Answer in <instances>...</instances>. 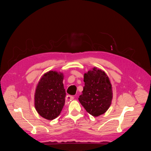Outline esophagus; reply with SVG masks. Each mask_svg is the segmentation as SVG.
Segmentation results:
<instances>
[{"label": "esophagus", "mask_w": 151, "mask_h": 151, "mask_svg": "<svg viewBox=\"0 0 151 151\" xmlns=\"http://www.w3.org/2000/svg\"><path fill=\"white\" fill-rule=\"evenodd\" d=\"M75 99V97H74L73 96H71V95H67L66 96V103H69V102L71 101L72 100H73V99Z\"/></svg>", "instance_id": "1"}]
</instances>
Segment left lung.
Here are the masks:
<instances>
[{
	"label": "left lung",
	"mask_w": 151,
	"mask_h": 151,
	"mask_svg": "<svg viewBox=\"0 0 151 151\" xmlns=\"http://www.w3.org/2000/svg\"><path fill=\"white\" fill-rule=\"evenodd\" d=\"M85 86L78 101L89 114L98 116L109 109L112 99L111 82L104 71L94 68L84 75Z\"/></svg>",
	"instance_id": "1"
}]
</instances>
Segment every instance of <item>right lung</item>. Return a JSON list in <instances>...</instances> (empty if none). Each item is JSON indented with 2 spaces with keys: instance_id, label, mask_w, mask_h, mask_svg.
<instances>
[{
  "instance_id": "right-lung-1",
  "label": "right lung",
  "mask_w": 151,
  "mask_h": 151,
  "mask_svg": "<svg viewBox=\"0 0 151 151\" xmlns=\"http://www.w3.org/2000/svg\"><path fill=\"white\" fill-rule=\"evenodd\" d=\"M63 81V74L55 71H49L40 78L35 92V106L43 118L53 120L60 114L66 96Z\"/></svg>"
}]
</instances>
